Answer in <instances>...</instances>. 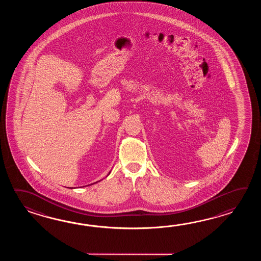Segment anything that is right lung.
I'll return each instance as SVG.
<instances>
[{"label": "right lung", "mask_w": 261, "mask_h": 261, "mask_svg": "<svg viewBox=\"0 0 261 261\" xmlns=\"http://www.w3.org/2000/svg\"><path fill=\"white\" fill-rule=\"evenodd\" d=\"M108 174H110V172H109V173H108ZM98 182H100V181H98ZM96 183H97V182H96Z\"/></svg>", "instance_id": "right-lung-1"}]
</instances>
